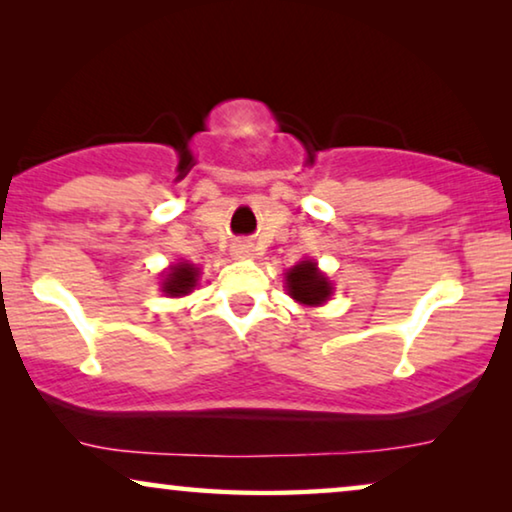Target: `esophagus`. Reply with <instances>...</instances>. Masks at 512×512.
<instances>
[{
	"instance_id": "obj_1",
	"label": "esophagus",
	"mask_w": 512,
	"mask_h": 512,
	"mask_svg": "<svg viewBox=\"0 0 512 512\" xmlns=\"http://www.w3.org/2000/svg\"><path fill=\"white\" fill-rule=\"evenodd\" d=\"M233 254L237 258H249V256H254V247H251L249 242H237L233 247Z\"/></svg>"
}]
</instances>
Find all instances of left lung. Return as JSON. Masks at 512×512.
<instances>
[{
    "instance_id": "1",
    "label": "left lung",
    "mask_w": 512,
    "mask_h": 512,
    "mask_svg": "<svg viewBox=\"0 0 512 512\" xmlns=\"http://www.w3.org/2000/svg\"><path fill=\"white\" fill-rule=\"evenodd\" d=\"M286 284H289L291 298H296L303 305H321L331 296V284L312 261H303L296 268H291Z\"/></svg>"
}]
</instances>
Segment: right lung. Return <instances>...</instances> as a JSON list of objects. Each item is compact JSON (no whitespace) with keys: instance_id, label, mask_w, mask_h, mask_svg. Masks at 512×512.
<instances>
[{"instance_id":"1","label":"right lung","mask_w":512,"mask_h":512,"mask_svg":"<svg viewBox=\"0 0 512 512\" xmlns=\"http://www.w3.org/2000/svg\"><path fill=\"white\" fill-rule=\"evenodd\" d=\"M195 277H198V270H195L193 265H188V263L174 265V268L170 270V275L165 277L163 291L167 293V296H186V293L195 286V282H198Z\"/></svg>"}]
</instances>
